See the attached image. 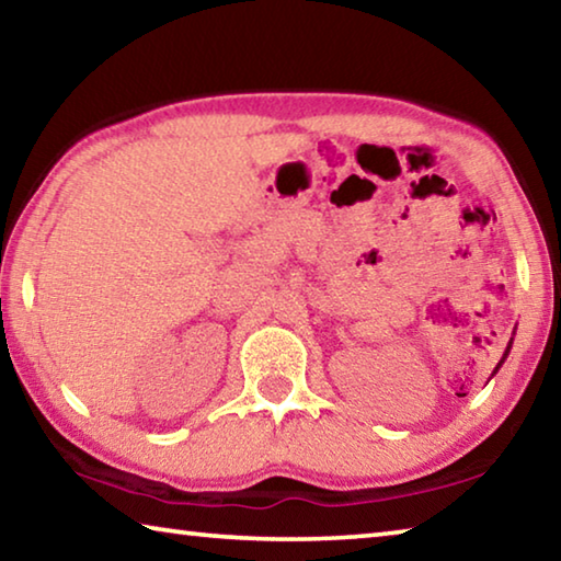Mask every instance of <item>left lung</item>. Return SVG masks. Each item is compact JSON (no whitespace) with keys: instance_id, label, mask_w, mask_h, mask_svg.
<instances>
[{"instance_id":"8db88e82","label":"left lung","mask_w":561,"mask_h":561,"mask_svg":"<svg viewBox=\"0 0 561 561\" xmlns=\"http://www.w3.org/2000/svg\"><path fill=\"white\" fill-rule=\"evenodd\" d=\"M512 336H515V334H512ZM510 348H512V339H510V344H507V348H505V354H502V358H500V364L495 366V371H492V376H495V374L500 371V366H502V364H505V358L510 356ZM492 376H490V378H492Z\"/></svg>"}]
</instances>
